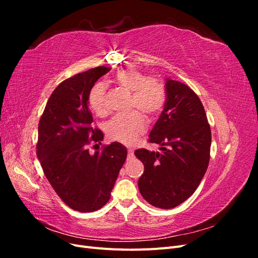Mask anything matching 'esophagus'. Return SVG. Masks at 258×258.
<instances>
[{"label":"esophagus","mask_w":258,"mask_h":258,"mask_svg":"<svg viewBox=\"0 0 258 258\" xmlns=\"http://www.w3.org/2000/svg\"><path fill=\"white\" fill-rule=\"evenodd\" d=\"M134 150H132V148H128V157L129 158H132L134 157Z\"/></svg>","instance_id":"34e87169"}]
</instances>
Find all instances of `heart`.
I'll return each mask as SVG.
<instances>
[{"label": "heart", "instance_id": "heart-1", "mask_svg": "<svg viewBox=\"0 0 258 258\" xmlns=\"http://www.w3.org/2000/svg\"><path fill=\"white\" fill-rule=\"evenodd\" d=\"M114 82L119 87L131 92L130 110H138L128 115L116 116L108 122L107 136L114 141L127 145L134 144L144 134L146 121L144 116L153 119L162 111L166 102V88L163 83L156 77H145L138 70L127 68L117 72ZM88 102L91 110L99 116L107 114L105 104V87L97 84L91 88Z\"/></svg>", "mask_w": 258, "mask_h": 258}]
</instances>
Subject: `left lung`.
Listing matches in <instances>:
<instances>
[{"label":"left lung","instance_id":"1","mask_svg":"<svg viewBox=\"0 0 258 258\" xmlns=\"http://www.w3.org/2000/svg\"><path fill=\"white\" fill-rule=\"evenodd\" d=\"M166 102L150 134L159 152L140 148L135 152L143 162L139 190L148 204L172 209L197 189L208 169L211 129L205 107L188 86L166 79Z\"/></svg>","mask_w":258,"mask_h":258}]
</instances>
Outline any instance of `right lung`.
Returning <instances> with one entry per match:
<instances>
[{"mask_svg": "<svg viewBox=\"0 0 258 258\" xmlns=\"http://www.w3.org/2000/svg\"><path fill=\"white\" fill-rule=\"evenodd\" d=\"M112 68L98 67L74 75L53 90L38 123L36 155L52 188L66 205L93 212L106 205L127 158L118 142L90 154L87 145L103 134L92 127L88 96L95 83Z\"/></svg>", "mask_w": 258, "mask_h": 258, "instance_id": "1", "label": "right lung"}]
</instances>
